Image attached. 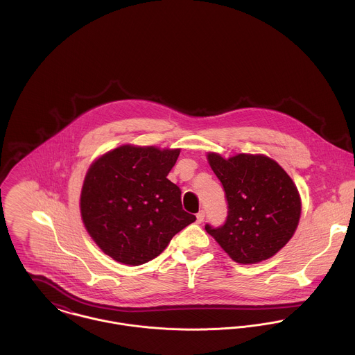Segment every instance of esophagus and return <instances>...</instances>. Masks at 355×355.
I'll use <instances>...</instances> for the list:
<instances>
[{"instance_id":"esophagus-1","label":"esophagus","mask_w":355,"mask_h":355,"mask_svg":"<svg viewBox=\"0 0 355 355\" xmlns=\"http://www.w3.org/2000/svg\"><path fill=\"white\" fill-rule=\"evenodd\" d=\"M203 218H205V211L203 210H201L198 214H197V223H202Z\"/></svg>"}]
</instances>
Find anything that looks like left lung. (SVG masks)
<instances>
[{
  "mask_svg": "<svg viewBox=\"0 0 355 355\" xmlns=\"http://www.w3.org/2000/svg\"><path fill=\"white\" fill-rule=\"evenodd\" d=\"M228 202L224 225L205 230L235 262L258 263L283 249L295 234L302 203L287 172L263 154L224 158L207 153Z\"/></svg>",
  "mask_w": 355,
  "mask_h": 355,
  "instance_id": "left-lung-1",
  "label": "left lung"
}]
</instances>
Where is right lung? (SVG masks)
<instances>
[{"label":"right lung","mask_w":355,"mask_h":355,"mask_svg":"<svg viewBox=\"0 0 355 355\" xmlns=\"http://www.w3.org/2000/svg\"><path fill=\"white\" fill-rule=\"evenodd\" d=\"M179 154L180 149L123 145L90 165L80 193L82 220L114 261L142 265L196 221L182 207L180 189L166 178Z\"/></svg>","instance_id":"right-lung-1"}]
</instances>
